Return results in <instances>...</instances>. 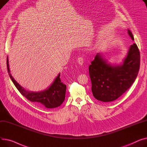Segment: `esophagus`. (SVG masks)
I'll list each match as a JSON object with an SVG mask.
<instances>
[{"instance_id":"1","label":"esophagus","mask_w":147,"mask_h":147,"mask_svg":"<svg viewBox=\"0 0 147 147\" xmlns=\"http://www.w3.org/2000/svg\"><path fill=\"white\" fill-rule=\"evenodd\" d=\"M77 62L78 64L82 65L84 62V59L83 57H79L77 59Z\"/></svg>"}]
</instances>
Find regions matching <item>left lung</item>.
Listing matches in <instances>:
<instances>
[{"mask_svg":"<svg viewBox=\"0 0 147 147\" xmlns=\"http://www.w3.org/2000/svg\"><path fill=\"white\" fill-rule=\"evenodd\" d=\"M128 34L132 40L130 30ZM89 66L91 91L95 98L103 102L116 100L136 80L140 66V53L137 45L131 46L123 65L112 66L97 53Z\"/></svg>","mask_w":147,"mask_h":147,"instance_id":"left-lung-1","label":"left lung"}]
</instances>
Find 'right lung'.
Returning <instances> with one entry per match:
<instances>
[{
    "mask_svg": "<svg viewBox=\"0 0 147 147\" xmlns=\"http://www.w3.org/2000/svg\"><path fill=\"white\" fill-rule=\"evenodd\" d=\"M7 69L11 79L20 92L28 100L34 102L40 106L48 109L55 108L61 105L65 98L66 86L60 80V74L56 77L50 87L43 91L33 92L26 91L17 83L12 76L9 67L8 58L7 57Z\"/></svg>",
    "mask_w": 147,
    "mask_h": 147,
    "instance_id": "obj_1",
    "label": "right lung"
}]
</instances>
